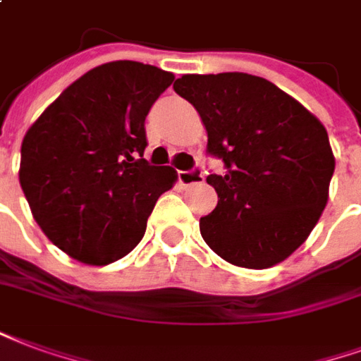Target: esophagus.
Wrapping results in <instances>:
<instances>
[{
    "instance_id": "obj_1",
    "label": "esophagus",
    "mask_w": 361,
    "mask_h": 361,
    "mask_svg": "<svg viewBox=\"0 0 361 361\" xmlns=\"http://www.w3.org/2000/svg\"><path fill=\"white\" fill-rule=\"evenodd\" d=\"M178 180L181 185H193V183H201L204 181V173L199 166H193L191 170H180L178 172Z\"/></svg>"
}]
</instances>
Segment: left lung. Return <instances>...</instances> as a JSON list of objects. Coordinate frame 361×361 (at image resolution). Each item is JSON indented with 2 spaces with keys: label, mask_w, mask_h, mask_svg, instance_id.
Returning a JSON list of instances; mask_svg holds the SVG:
<instances>
[{
  "label": "left lung",
  "mask_w": 361,
  "mask_h": 361,
  "mask_svg": "<svg viewBox=\"0 0 361 361\" xmlns=\"http://www.w3.org/2000/svg\"><path fill=\"white\" fill-rule=\"evenodd\" d=\"M173 92L201 114L218 204L201 235L233 266L264 269L300 247L319 220L335 172L327 130L296 99L245 72L185 74Z\"/></svg>",
  "instance_id": "obj_1"
}]
</instances>
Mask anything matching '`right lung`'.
I'll use <instances>...</instances> for the list:
<instances>
[{"label": "right lung", "mask_w": 361, "mask_h": 361, "mask_svg": "<svg viewBox=\"0 0 361 361\" xmlns=\"http://www.w3.org/2000/svg\"><path fill=\"white\" fill-rule=\"evenodd\" d=\"M172 72L135 61L95 66L26 132L20 188L49 241L78 262L106 266L145 233L176 170L145 159V118Z\"/></svg>", "instance_id": "obj_1"}]
</instances>
